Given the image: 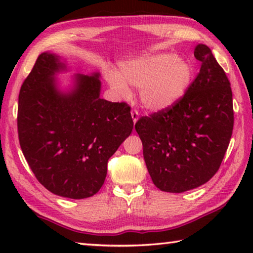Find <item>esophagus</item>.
Listing matches in <instances>:
<instances>
[{
    "mask_svg": "<svg viewBox=\"0 0 253 253\" xmlns=\"http://www.w3.org/2000/svg\"><path fill=\"white\" fill-rule=\"evenodd\" d=\"M131 118H132V122H134V124L137 123V121H138V111L137 110H131Z\"/></svg>",
    "mask_w": 253,
    "mask_h": 253,
    "instance_id": "esophagus-1",
    "label": "esophagus"
}]
</instances>
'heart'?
<instances>
[{
    "label": "heart",
    "mask_w": 253,
    "mask_h": 253,
    "mask_svg": "<svg viewBox=\"0 0 253 253\" xmlns=\"http://www.w3.org/2000/svg\"><path fill=\"white\" fill-rule=\"evenodd\" d=\"M107 81L115 92L129 96L126 83L140 88L139 99L153 113L169 110L186 95L194 78V68L174 53L145 54L123 63L121 72H107Z\"/></svg>",
    "instance_id": "1"
}]
</instances>
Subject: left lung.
Masks as SVG:
<instances>
[{
    "mask_svg": "<svg viewBox=\"0 0 253 253\" xmlns=\"http://www.w3.org/2000/svg\"><path fill=\"white\" fill-rule=\"evenodd\" d=\"M194 57L201 69L181 101L135 124L152 181L169 193L210 181L223 161L233 130L228 77L208 45H196Z\"/></svg>",
    "mask_w": 253,
    "mask_h": 253,
    "instance_id": "obj_1",
    "label": "left lung"
}]
</instances>
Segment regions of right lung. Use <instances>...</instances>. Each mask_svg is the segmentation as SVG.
<instances>
[{"label": "right lung", "mask_w": 253, "mask_h": 253, "mask_svg": "<svg viewBox=\"0 0 253 253\" xmlns=\"http://www.w3.org/2000/svg\"><path fill=\"white\" fill-rule=\"evenodd\" d=\"M67 65L43 52L19 93L20 146L38 181L55 195L85 199L100 190L107 163L134 127L130 107L100 98V74L76 75L61 90Z\"/></svg>", "instance_id": "obj_1"}]
</instances>
